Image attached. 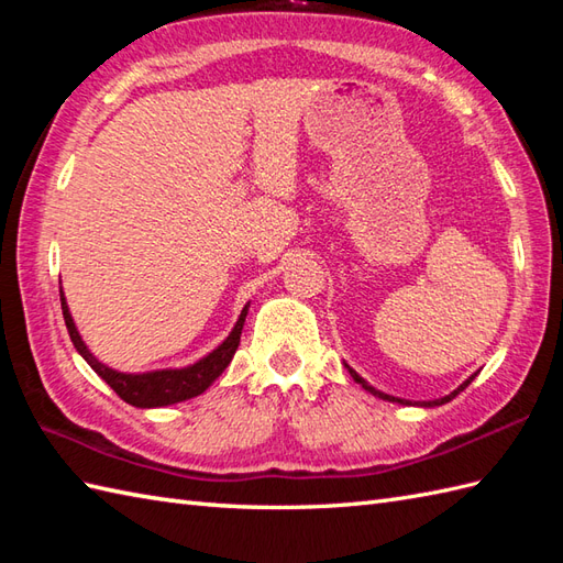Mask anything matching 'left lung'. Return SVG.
<instances>
[{"mask_svg":"<svg viewBox=\"0 0 563 563\" xmlns=\"http://www.w3.org/2000/svg\"><path fill=\"white\" fill-rule=\"evenodd\" d=\"M345 367H349V373H351V377L357 382V385H361L365 391H369V394H373V397H379V399H385V401H394V404H409L411 406V401L409 399H399V397H391V394H385V391H379V389H375L373 385H367V379H363L361 375H357L355 373V369L349 365V363H343ZM472 379H474V375L470 377V379H464L462 382V385L457 387V389H454V391H450L448 394V397H440V399H433V401H421V406H426V409H430V406H442V404H448V401H452L454 397H457V394L460 391H464L466 387H470L472 385Z\"/></svg>","mask_w":563,"mask_h":563,"instance_id":"left-lung-1","label":"left lung"}]
</instances>
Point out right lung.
Instances as JSON below:
<instances>
[{"label":"right lung","mask_w":563,"mask_h":563,"mask_svg":"<svg viewBox=\"0 0 563 563\" xmlns=\"http://www.w3.org/2000/svg\"><path fill=\"white\" fill-rule=\"evenodd\" d=\"M59 302H63V317L77 353L91 365L93 373H97L106 385L118 394V397L128 401L130 406H137V409H159V406H172L178 401L194 399L198 394L206 391L212 382L224 373V367L232 363V357L239 349V339H242L249 305H251V302L244 305L234 329L230 331V336H227L218 349L210 351L208 355H202L200 361L184 367H159V369H147V373H121V369L101 363L99 357L89 351V345L84 343V339L77 331L75 319H71L63 288H59Z\"/></svg>","instance_id":"1"}]
</instances>
